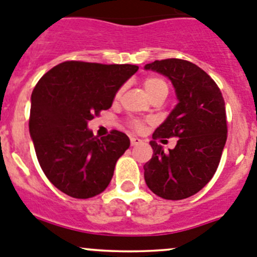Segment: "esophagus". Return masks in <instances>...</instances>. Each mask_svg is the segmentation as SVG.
I'll list each match as a JSON object with an SVG mask.
<instances>
[{"label":"esophagus","mask_w":257,"mask_h":257,"mask_svg":"<svg viewBox=\"0 0 257 257\" xmlns=\"http://www.w3.org/2000/svg\"><path fill=\"white\" fill-rule=\"evenodd\" d=\"M130 140H131V146H136V145H139V144L143 143V141H141L139 138H131Z\"/></svg>","instance_id":"esophagus-1"}]
</instances>
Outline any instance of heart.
<instances>
[{
	"label": "heart",
	"instance_id": "1",
	"mask_svg": "<svg viewBox=\"0 0 257 257\" xmlns=\"http://www.w3.org/2000/svg\"><path fill=\"white\" fill-rule=\"evenodd\" d=\"M144 88H145V90L148 92V94L151 97V98H154V97L156 96L167 97L168 92H169V84H168L167 80L161 77H155V75L148 77L145 80H144ZM121 92L122 89L117 90L116 98H118V97L121 96ZM128 126H130V128H133L134 131L140 133V131L144 130L145 124H144V122L140 121V119L134 118L128 121Z\"/></svg>",
	"mask_w": 257,
	"mask_h": 257
}]
</instances>
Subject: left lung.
Returning a JSON list of instances; mask_svg holds the SVG:
<instances>
[{
    "mask_svg": "<svg viewBox=\"0 0 257 257\" xmlns=\"http://www.w3.org/2000/svg\"><path fill=\"white\" fill-rule=\"evenodd\" d=\"M172 80L179 103L153 134V158L144 165L146 185L164 199L179 200L199 192L213 178L227 140L224 99L213 79L183 59L155 60L145 65ZM178 137L164 153L159 138Z\"/></svg>",
    "mask_w": 257,
    "mask_h": 257,
    "instance_id": "1",
    "label": "left lung"
}]
</instances>
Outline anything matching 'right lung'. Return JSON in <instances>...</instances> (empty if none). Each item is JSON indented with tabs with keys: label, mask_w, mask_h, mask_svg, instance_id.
<instances>
[{
	"label": "right lung",
	"mask_w": 257,
	"mask_h": 257,
	"mask_svg": "<svg viewBox=\"0 0 257 257\" xmlns=\"http://www.w3.org/2000/svg\"><path fill=\"white\" fill-rule=\"evenodd\" d=\"M138 70L131 64L68 60L34 88L29 128L36 156L51 184L69 197L87 199L103 192L130 148L121 131L98 139L87 122L112 106L118 88Z\"/></svg>",
	"instance_id": "obj_1"
}]
</instances>
